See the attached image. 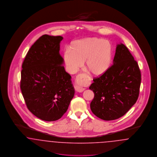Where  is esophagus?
I'll return each mask as SVG.
<instances>
[{
  "label": "esophagus",
  "instance_id": "esophagus-1",
  "mask_svg": "<svg viewBox=\"0 0 157 157\" xmlns=\"http://www.w3.org/2000/svg\"><path fill=\"white\" fill-rule=\"evenodd\" d=\"M84 81V77L82 74H79V75H78L76 76V82L77 83V85L75 86V90L78 92H82L83 91L84 88L81 87L79 85H81L82 84V83Z\"/></svg>",
  "mask_w": 157,
  "mask_h": 157
}]
</instances>
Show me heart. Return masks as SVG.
<instances>
[{"label":"heart","instance_id":"heart-1","mask_svg":"<svg viewBox=\"0 0 157 157\" xmlns=\"http://www.w3.org/2000/svg\"><path fill=\"white\" fill-rule=\"evenodd\" d=\"M71 51H65L63 58L67 71L75 74L85 62L86 70L90 75L99 77L110 67L113 55L109 41L98 37H88L72 42Z\"/></svg>","mask_w":157,"mask_h":157}]
</instances>
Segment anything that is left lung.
I'll return each instance as SVG.
<instances>
[{"mask_svg":"<svg viewBox=\"0 0 157 157\" xmlns=\"http://www.w3.org/2000/svg\"><path fill=\"white\" fill-rule=\"evenodd\" d=\"M93 81L89 87L94 93L90 109L99 118L112 121L124 115L136 102L141 75L128 49L120 43L117 45L113 65Z\"/></svg>","mask_w":157,"mask_h":157,"instance_id":"8db88e82","label":"left lung"}]
</instances>
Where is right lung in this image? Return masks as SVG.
I'll return each instance as SVG.
<instances>
[{"label": "right lung", "mask_w": 157, "mask_h": 157, "mask_svg": "<svg viewBox=\"0 0 157 157\" xmlns=\"http://www.w3.org/2000/svg\"><path fill=\"white\" fill-rule=\"evenodd\" d=\"M63 37H39L23 62L21 88L28 109L45 121L60 119L75 95L71 76L63 66L60 44Z\"/></svg>", "instance_id": "obj_1"}]
</instances>
